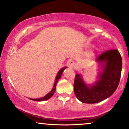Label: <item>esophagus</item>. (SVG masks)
<instances>
[{
	"label": "esophagus",
	"mask_w": 129,
	"mask_h": 129,
	"mask_svg": "<svg viewBox=\"0 0 129 129\" xmlns=\"http://www.w3.org/2000/svg\"><path fill=\"white\" fill-rule=\"evenodd\" d=\"M69 68H75L76 67V64H75V62L73 61H71L69 62Z\"/></svg>",
	"instance_id": "obj_1"
}]
</instances>
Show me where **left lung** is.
<instances>
[{"label":"left lung","instance_id":"1","mask_svg":"<svg viewBox=\"0 0 129 129\" xmlns=\"http://www.w3.org/2000/svg\"><path fill=\"white\" fill-rule=\"evenodd\" d=\"M97 62H104L103 72L94 85L88 87L81 77L76 75L74 81V91L77 99L83 103L95 104L108 99L116 90L121 75L122 62L117 49H109L96 58Z\"/></svg>","mask_w":129,"mask_h":129}]
</instances>
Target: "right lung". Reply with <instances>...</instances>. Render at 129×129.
I'll use <instances>...</instances> for the list:
<instances>
[{
	"label": "right lung",
	"instance_id": "obj_1",
	"mask_svg": "<svg viewBox=\"0 0 129 129\" xmlns=\"http://www.w3.org/2000/svg\"><path fill=\"white\" fill-rule=\"evenodd\" d=\"M65 68H66V67L63 68H62L59 72H58L57 75V76H56V81H55V82H54L53 88V89H52V90L50 91V92L48 94H47L46 95L44 96V97L43 98H39V99H29L31 100H33V101H44V100H47L49 99H50V98H51L52 96L53 95V93H54V91H55L57 82L58 80L60 79L61 76V75H62V73L63 72V71H64V70Z\"/></svg>",
	"mask_w": 129,
	"mask_h": 129
}]
</instances>
